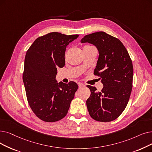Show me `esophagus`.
Returning <instances> with one entry per match:
<instances>
[{
  "mask_svg": "<svg viewBox=\"0 0 152 152\" xmlns=\"http://www.w3.org/2000/svg\"><path fill=\"white\" fill-rule=\"evenodd\" d=\"M77 84H78L79 88H83V87H84V84L81 83H78Z\"/></svg>",
  "mask_w": 152,
  "mask_h": 152,
  "instance_id": "34e87169",
  "label": "esophagus"
}]
</instances>
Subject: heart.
I'll list each match as a JSON object with an SVG mask.
<instances>
[{
    "mask_svg": "<svg viewBox=\"0 0 152 152\" xmlns=\"http://www.w3.org/2000/svg\"><path fill=\"white\" fill-rule=\"evenodd\" d=\"M86 47H88V46H86Z\"/></svg>",
    "mask_w": 152,
    "mask_h": 152,
    "instance_id": "obj_1",
    "label": "heart"
}]
</instances>
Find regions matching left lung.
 I'll list each match as a JSON object with an SVG mask.
<instances>
[{"mask_svg": "<svg viewBox=\"0 0 152 152\" xmlns=\"http://www.w3.org/2000/svg\"><path fill=\"white\" fill-rule=\"evenodd\" d=\"M81 42L97 48L99 56L94 74L101 77L104 86L101 92H97L95 87L87 86L91 91L86 101L89 115L97 121H113L128 104L132 88V62L119 39L104 31L86 35Z\"/></svg>", "mask_w": 152, "mask_h": 152, "instance_id": "8db88e82", "label": "left lung"}]
</instances>
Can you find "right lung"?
Segmentation results:
<instances>
[{
	"label": "right lung",
	"mask_w": 152,
	"mask_h": 152,
	"mask_svg": "<svg viewBox=\"0 0 152 152\" xmlns=\"http://www.w3.org/2000/svg\"><path fill=\"white\" fill-rule=\"evenodd\" d=\"M79 35L51 32L37 38L27 51L23 81L30 106L41 120L52 122L66 115L77 84L58 83L57 68L65 64L66 48Z\"/></svg>",
	"instance_id": "right-lung-1"
}]
</instances>
